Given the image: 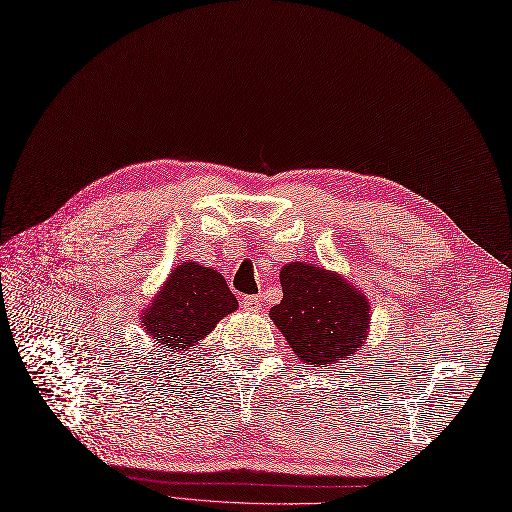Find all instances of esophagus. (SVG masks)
Wrapping results in <instances>:
<instances>
[{
    "label": "esophagus",
    "instance_id": "34e87169",
    "mask_svg": "<svg viewBox=\"0 0 512 512\" xmlns=\"http://www.w3.org/2000/svg\"><path fill=\"white\" fill-rule=\"evenodd\" d=\"M261 301H263V299H261L259 295H249V297H244L242 304H244V310H246V312H255V314H257V312H261V306H263Z\"/></svg>",
    "mask_w": 512,
    "mask_h": 512
}]
</instances>
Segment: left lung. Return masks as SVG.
<instances>
[{
    "label": "left lung",
    "mask_w": 512,
    "mask_h": 512,
    "mask_svg": "<svg viewBox=\"0 0 512 512\" xmlns=\"http://www.w3.org/2000/svg\"><path fill=\"white\" fill-rule=\"evenodd\" d=\"M282 301L270 318L301 363L331 367L361 350L371 329V304L342 274L308 261L280 270Z\"/></svg>",
    "instance_id": "1"
}]
</instances>
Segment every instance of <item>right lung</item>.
I'll list each match as a JSON object with an SVG mask.
<instances>
[{
  "instance_id": "right-lung-1",
  "label": "right lung",
  "mask_w": 512,
  "mask_h": 512,
  "mask_svg": "<svg viewBox=\"0 0 512 512\" xmlns=\"http://www.w3.org/2000/svg\"><path fill=\"white\" fill-rule=\"evenodd\" d=\"M238 310V299L225 278L194 259L168 274L160 291L141 310L143 331L168 354L198 346L221 318Z\"/></svg>"
}]
</instances>
